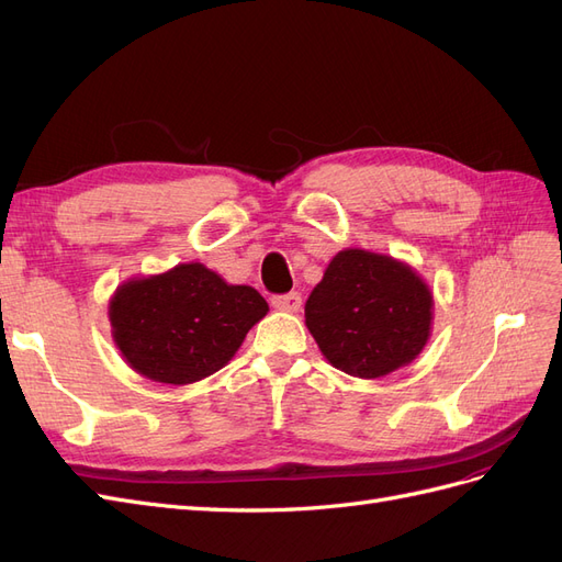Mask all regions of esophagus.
Here are the masks:
<instances>
[{
    "label": "esophagus",
    "instance_id": "1",
    "mask_svg": "<svg viewBox=\"0 0 562 562\" xmlns=\"http://www.w3.org/2000/svg\"><path fill=\"white\" fill-rule=\"evenodd\" d=\"M300 304H302V295L295 293V291L271 297V307L279 310V312H297Z\"/></svg>",
    "mask_w": 562,
    "mask_h": 562
}]
</instances>
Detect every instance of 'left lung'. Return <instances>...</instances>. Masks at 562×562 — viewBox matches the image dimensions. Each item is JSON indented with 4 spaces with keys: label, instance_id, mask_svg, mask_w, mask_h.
<instances>
[{
    "label": "left lung",
    "instance_id": "obj_1",
    "mask_svg": "<svg viewBox=\"0 0 562 562\" xmlns=\"http://www.w3.org/2000/svg\"><path fill=\"white\" fill-rule=\"evenodd\" d=\"M431 304L411 267L349 248L312 291L304 321L335 368L372 380L411 363L427 345Z\"/></svg>",
    "mask_w": 562,
    "mask_h": 562
}]
</instances>
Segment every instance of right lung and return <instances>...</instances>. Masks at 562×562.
<instances>
[{
  "label": "right lung",
  "mask_w": 562,
  "mask_h": 562,
  "mask_svg": "<svg viewBox=\"0 0 562 562\" xmlns=\"http://www.w3.org/2000/svg\"><path fill=\"white\" fill-rule=\"evenodd\" d=\"M250 285H229L199 262L128 281L110 302L114 342L140 375L190 384L223 368L267 314Z\"/></svg>",
  "instance_id": "right-lung-1"
}]
</instances>
